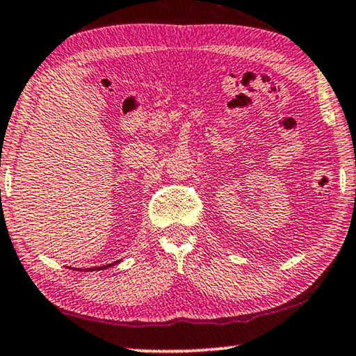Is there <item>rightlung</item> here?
Listing matches in <instances>:
<instances>
[{"instance_id":"right-lung-1","label":"right lung","mask_w":356,"mask_h":356,"mask_svg":"<svg viewBox=\"0 0 356 356\" xmlns=\"http://www.w3.org/2000/svg\"><path fill=\"white\" fill-rule=\"evenodd\" d=\"M118 263H120V259H118V261H115V263L106 264V266H101V268H88V269H83V270H103V269H107V268H111V266H115V264H118Z\"/></svg>"}]
</instances>
